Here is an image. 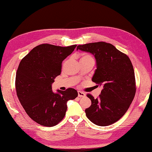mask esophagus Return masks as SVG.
<instances>
[{
	"mask_svg": "<svg viewBox=\"0 0 152 152\" xmlns=\"http://www.w3.org/2000/svg\"><path fill=\"white\" fill-rule=\"evenodd\" d=\"M78 96H79V97H80V98L81 97H85L86 94L84 93H83V92L79 91H78Z\"/></svg>",
	"mask_w": 152,
	"mask_h": 152,
	"instance_id": "34e87169",
	"label": "esophagus"
}]
</instances>
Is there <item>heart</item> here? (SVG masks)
<instances>
[{"label": "heart", "instance_id": "b5f03b06", "mask_svg": "<svg viewBox=\"0 0 152 152\" xmlns=\"http://www.w3.org/2000/svg\"><path fill=\"white\" fill-rule=\"evenodd\" d=\"M93 58L91 56H90L89 54H83L82 55V57L80 58V60H85V59H91Z\"/></svg>", "mask_w": 152, "mask_h": 152}]
</instances>
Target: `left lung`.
Here are the masks:
<instances>
[{
  "label": "left lung",
  "mask_w": 152,
  "mask_h": 152,
  "mask_svg": "<svg viewBox=\"0 0 152 152\" xmlns=\"http://www.w3.org/2000/svg\"><path fill=\"white\" fill-rule=\"evenodd\" d=\"M90 53L96 59L92 81L102 87L98 98L87 94L91 105L87 117L99 126H107L120 119L129 107L136 93L134 68L126 54L111 44L98 42L79 45L77 50Z\"/></svg>",
  "instance_id": "1"
}]
</instances>
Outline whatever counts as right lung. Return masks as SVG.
<instances>
[{
  "label": "right lung",
  "mask_w": 152,
  "mask_h": 152,
  "mask_svg": "<svg viewBox=\"0 0 152 152\" xmlns=\"http://www.w3.org/2000/svg\"><path fill=\"white\" fill-rule=\"evenodd\" d=\"M77 45L68 47L49 44L37 45L21 59L16 75L18 98L26 113L41 126L53 127L62 121L67 102L77 97V91H52V84L60 75L62 61Z\"/></svg>",
  "instance_id": "1"
}]
</instances>
